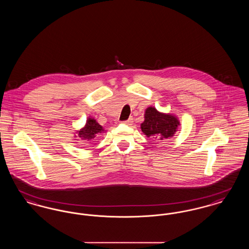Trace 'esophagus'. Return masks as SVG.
Returning a JSON list of instances; mask_svg holds the SVG:
<instances>
[{
    "mask_svg": "<svg viewBox=\"0 0 249 249\" xmlns=\"http://www.w3.org/2000/svg\"><path fill=\"white\" fill-rule=\"evenodd\" d=\"M132 122H133V121H132V119L130 118V119H128V120H125V121H123L122 123H124V124H127V125H130Z\"/></svg>",
    "mask_w": 249,
    "mask_h": 249,
    "instance_id": "34e87169",
    "label": "esophagus"
}]
</instances>
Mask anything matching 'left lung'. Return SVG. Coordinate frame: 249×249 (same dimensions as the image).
Instances as JSON below:
<instances>
[{
  "label": "left lung",
  "instance_id": "obj_1",
  "mask_svg": "<svg viewBox=\"0 0 249 249\" xmlns=\"http://www.w3.org/2000/svg\"><path fill=\"white\" fill-rule=\"evenodd\" d=\"M178 126L180 121L177 116L161 113L155 107H149L145 109L141 130L146 137L162 141L173 137L178 131Z\"/></svg>",
  "mask_w": 249,
  "mask_h": 249
}]
</instances>
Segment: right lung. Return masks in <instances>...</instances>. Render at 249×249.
Segmentation results:
<instances>
[{
  "instance_id": "1",
  "label": "right lung",
  "mask_w": 249,
  "mask_h": 249,
  "mask_svg": "<svg viewBox=\"0 0 249 249\" xmlns=\"http://www.w3.org/2000/svg\"><path fill=\"white\" fill-rule=\"evenodd\" d=\"M104 131L105 129L103 128V126H101L94 119L89 118L87 119V122L83 128L79 130H76V135H74V137H79L82 140L90 141L96 136H98L100 133H104Z\"/></svg>"
}]
</instances>
